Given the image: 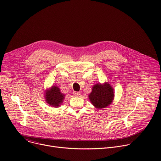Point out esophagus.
Masks as SVG:
<instances>
[{
	"label": "esophagus",
	"mask_w": 161,
	"mask_h": 161,
	"mask_svg": "<svg viewBox=\"0 0 161 161\" xmlns=\"http://www.w3.org/2000/svg\"><path fill=\"white\" fill-rule=\"evenodd\" d=\"M73 95H74L75 96L78 97V96H79L80 95V92H73Z\"/></svg>",
	"instance_id": "1"
}]
</instances>
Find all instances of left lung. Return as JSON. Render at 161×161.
<instances>
[{"label": "left lung", "mask_w": 161, "mask_h": 161, "mask_svg": "<svg viewBox=\"0 0 161 161\" xmlns=\"http://www.w3.org/2000/svg\"><path fill=\"white\" fill-rule=\"evenodd\" d=\"M113 97V89L109 84H96L89 95V99L95 107L101 109L109 106Z\"/></svg>", "instance_id": "8db88e82"}]
</instances>
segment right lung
Instances as JSON below:
<instances>
[{
  "instance_id": "1",
  "label": "right lung",
  "mask_w": 161,
  "mask_h": 161,
  "mask_svg": "<svg viewBox=\"0 0 161 161\" xmlns=\"http://www.w3.org/2000/svg\"><path fill=\"white\" fill-rule=\"evenodd\" d=\"M45 98L47 103L50 104V106L58 107L63 102L64 95L60 92V89L57 86H54L46 93Z\"/></svg>"
}]
</instances>
